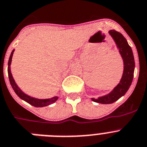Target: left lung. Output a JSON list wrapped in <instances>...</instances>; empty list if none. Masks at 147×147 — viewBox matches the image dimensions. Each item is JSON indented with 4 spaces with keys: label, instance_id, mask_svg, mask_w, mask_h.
Segmentation results:
<instances>
[{
    "label": "left lung",
    "instance_id": "1",
    "mask_svg": "<svg viewBox=\"0 0 147 147\" xmlns=\"http://www.w3.org/2000/svg\"><path fill=\"white\" fill-rule=\"evenodd\" d=\"M109 32L113 38V39L115 40V43L118 47L119 52L123 60L124 69L120 83L111 93L106 96H100L98 99L92 98L94 102L102 104L113 103L127 92L132 82L135 71V59L133 53L126 38L120 32L114 30H111Z\"/></svg>",
    "mask_w": 147,
    "mask_h": 147
}]
</instances>
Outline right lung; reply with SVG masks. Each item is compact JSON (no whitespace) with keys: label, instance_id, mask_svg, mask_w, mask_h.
I'll list each match as a JSON object with an SVG mask.
<instances>
[{"label":"right lung","instance_id":"right-lung-1","mask_svg":"<svg viewBox=\"0 0 147 147\" xmlns=\"http://www.w3.org/2000/svg\"><path fill=\"white\" fill-rule=\"evenodd\" d=\"M14 50L12 51V52L11 53V55L9 56V59L8 61V76L9 79V82L11 84V86L13 88L14 91L16 92V94L19 96L20 98L22 99L23 100L26 101L27 102L30 103L32 106H35V107H44V106H47L51 105V104L53 103L58 100V96H53L51 99H45V100H40V99H36L33 98L32 96H30L28 95L25 94L23 91H21L19 88L18 87V86L16 85L15 80H14L13 77L12 76V74H11L10 71V65H11V61H12V55H13Z\"/></svg>","mask_w":147,"mask_h":147}]
</instances>
